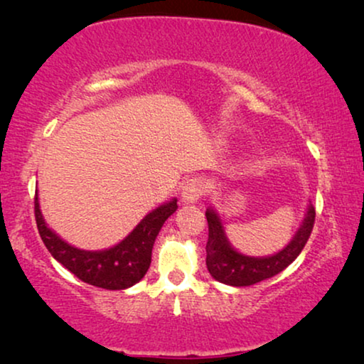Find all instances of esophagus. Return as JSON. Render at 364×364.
<instances>
[{
    "label": "esophagus",
    "mask_w": 364,
    "mask_h": 364,
    "mask_svg": "<svg viewBox=\"0 0 364 364\" xmlns=\"http://www.w3.org/2000/svg\"><path fill=\"white\" fill-rule=\"evenodd\" d=\"M208 191V182L203 177H192L187 178L186 182L182 183V200L186 203H193L197 202L198 198H202Z\"/></svg>",
    "instance_id": "obj_1"
}]
</instances>
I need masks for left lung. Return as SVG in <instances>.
<instances>
[{
    "label": "left lung",
    "instance_id": "obj_1",
    "mask_svg": "<svg viewBox=\"0 0 364 364\" xmlns=\"http://www.w3.org/2000/svg\"><path fill=\"white\" fill-rule=\"evenodd\" d=\"M315 207L308 205L306 217L303 220L300 230L295 233L293 240L283 248L282 252L272 257H247L233 250L228 243L225 232L220 223V218L213 210L205 212L208 223V240H207V270L217 282L232 287H248L255 283L275 277L277 273L285 270L295 258L300 255L303 247L306 245L311 235L313 223H315Z\"/></svg>",
    "mask_w": 364,
    "mask_h": 364
}]
</instances>
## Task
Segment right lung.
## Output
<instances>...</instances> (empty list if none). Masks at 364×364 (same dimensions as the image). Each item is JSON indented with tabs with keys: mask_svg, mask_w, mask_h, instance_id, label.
<instances>
[{
	"mask_svg": "<svg viewBox=\"0 0 364 364\" xmlns=\"http://www.w3.org/2000/svg\"><path fill=\"white\" fill-rule=\"evenodd\" d=\"M176 210L177 200L173 198L147 213L141 223L116 247L101 252H87L71 247L61 240L51 228H48L39 210L38 196L34 197L38 232L49 253L81 282L106 290H126L142 280L151 267L156 237L161 232L164 222Z\"/></svg>",
	"mask_w": 364,
	"mask_h": 364,
	"instance_id": "obj_1",
	"label": "right lung"
}]
</instances>
